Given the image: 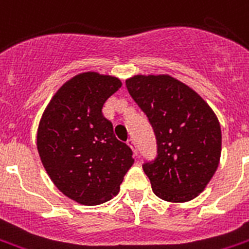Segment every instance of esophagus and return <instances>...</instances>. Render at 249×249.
<instances>
[{"label":"esophagus","mask_w":249,"mask_h":249,"mask_svg":"<svg viewBox=\"0 0 249 249\" xmlns=\"http://www.w3.org/2000/svg\"><path fill=\"white\" fill-rule=\"evenodd\" d=\"M128 145L130 146V147H132L133 153H134V154L137 155V146H136V141H134V140H132V138H130V140H128Z\"/></svg>","instance_id":"1"}]
</instances>
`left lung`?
Wrapping results in <instances>:
<instances>
[{"label":"left lung","mask_w":249,"mask_h":249,"mask_svg":"<svg viewBox=\"0 0 249 249\" xmlns=\"http://www.w3.org/2000/svg\"><path fill=\"white\" fill-rule=\"evenodd\" d=\"M125 85L157 140V157L142 164L153 192L170 202L197 197L221 158V125L213 109L170 75H134Z\"/></svg>","instance_id":"1"}]
</instances>
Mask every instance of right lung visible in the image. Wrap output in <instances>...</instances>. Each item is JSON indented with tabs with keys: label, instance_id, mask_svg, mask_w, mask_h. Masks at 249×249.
Returning a JSON list of instances; mask_svg holds the SVG:
<instances>
[{
	"label": "right lung",
	"instance_id": "add662e5",
	"mask_svg": "<svg viewBox=\"0 0 249 249\" xmlns=\"http://www.w3.org/2000/svg\"><path fill=\"white\" fill-rule=\"evenodd\" d=\"M121 87L116 77L87 71L62 85L43 113L37 151L54 185L83 205L116 196L133 164V151L119 141L103 106Z\"/></svg>",
	"mask_w": 249,
	"mask_h": 249
}]
</instances>
